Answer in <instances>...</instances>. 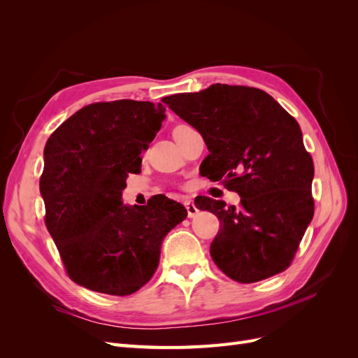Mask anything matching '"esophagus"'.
<instances>
[{
	"instance_id": "1",
	"label": "esophagus",
	"mask_w": 358,
	"mask_h": 358,
	"mask_svg": "<svg viewBox=\"0 0 358 358\" xmlns=\"http://www.w3.org/2000/svg\"><path fill=\"white\" fill-rule=\"evenodd\" d=\"M185 208H187V212H188V216L189 218H194L199 213V209L196 208V204H194L191 200H187L185 201Z\"/></svg>"
}]
</instances>
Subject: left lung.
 Masks as SVG:
<instances>
[{"instance_id": "8db88e82", "label": "left lung", "mask_w": 358, "mask_h": 358, "mask_svg": "<svg viewBox=\"0 0 358 358\" xmlns=\"http://www.w3.org/2000/svg\"><path fill=\"white\" fill-rule=\"evenodd\" d=\"M164 103L201 134L210 152L204 175L241 196L239 208L196 199L221 222L210 243L215 264L242 284L284 272L313 216V162L296 119L249 86L216 83Z\"/></svg>"}]
</instances>
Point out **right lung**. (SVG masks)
<instances>
[{
  "label": "right lung",
  "instance_id": "add662e5",
  "mask_svg": "<svg viewBox=\"0 0 358 358\" xmlns=\"http://www.w3.org/2000/svg\"><path fill=\"white\" fill-rule=\"evenodd\" d=\"M166 119V107L117 100L83 107L45 146L40 192L46 227L71 280L92 291L128 296L158 267L167 233L187 209L166 196L146 206L122 201L128 173Z\"/></svg>",
  "mask_w": 358,
  "mask_h": 358
}]
</instances>
